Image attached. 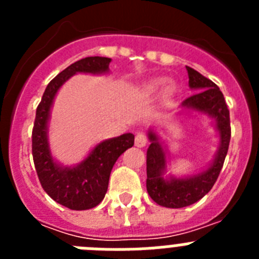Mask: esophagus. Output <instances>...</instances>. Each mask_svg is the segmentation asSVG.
<instances>
[{
  "instance_id": "esophagus-1",
  "label": "esophagus",
  "mask_w": 259,
  "mask_h": 259,
  "mask_svg": "<svg viewBox=\"0 0 259 259\" xmlns=\"http://www.w3.org/2000/svg\"><path fill=\"white\" fill-rule=\"evenodd\" d=\"M146 143H148V140H146L145 134L139 132V134L136 135V137H135V145H136L137 148H144V146L146 145Z\"/></svg>"
}]
</instances>
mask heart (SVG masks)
I'll return each instance as SVG.
<instances>
[{"mask_svg":"<svg viewBox=\"0 0 259 259\" xmlns=\"http://www.w3.org/2000/svg\"><path fill=\"white\" fill-rule=\"evenodd\" d=\"M161 84H162V81H154V83L149 84V85L146 87V92H148V93L157 92L158 88H159V85H161ZM172 92H174L172 88L167 89V93H168V95H172Z\"/></svg>","mask_w":259,"mask_h":259,"instance_id":"obj_1","label":"heart"}]
</instances>
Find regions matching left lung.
<instances>
[{
  "mask_svg": "<svg viewBox=\"0 0 259 259\" xmlns=\"http://www.w3.org/2000/svg\"><path fill=\"white\" fill-rule=\"evenodd\" d=\"M187 71L189 88L197 93L183 101V109L206 114L214 119L215 130L219 134V148L211 164L202 172L188 178L170 176L164 179L166 152L155 132L149 131L150 145L146 152V191L154 202L171 209L189 206L201 200L212 188L223 167L231 140L230 110L221 89L198 71L188 66Z\"/></svg>",
  "mask_w": 259,
  "mask_h": 259,
  "instance_id": "1",
  "label": "left lung"
}]
</instances>
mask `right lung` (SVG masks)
<instances>
[{
    "mask_svg": "<svg viewBox=\"0 0 259 259\" xmlns=\"http://www.w3.org/2000/svg\"><path fill=\"white\" fill-rule=\"evenodd\" d=\"M110 62L111 58L106 57H87L68 66L48 84L36 109L32 155L38 180L53 200L71 210L92 209L104 200L114 163L128 148L134 146L135 136L124 134L102 141L79 164L62 166L53 159L48 141L50 109L58 89L72 75L77 72L105 74L109 71Z\"/></svg>",
    "mask_w": 259,
    "mask_h": 259,
    "instance_id": "add662e5",
    "label": "right lung"
}]
</instances>
